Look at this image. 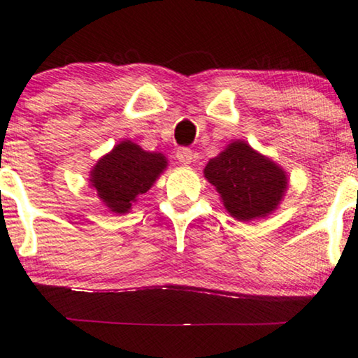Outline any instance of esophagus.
<instances>
[{
  "mask_svg": "<svg viewBox=\"0 0 358 358\" xmlns=\"http://www.w3.org/2000/svg\"><path fill=\"white\" fill-rule=\"evenodd\" d=\"M175 157H176V160H178L180 164H183V165L192 164L193 158H194L192 148H188V147H180L178 150L175 152Z\"/></svg>",
  "mask_w": 358,
  "mask_h": 358,
  "instance_id": "obj_1",
  "label": "esophagus"
}]
</instances>
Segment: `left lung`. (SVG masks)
<instances>
[{
  "label": "left lung",
  "mask_w": 358,
  "mask_h": 358,
  "mask_svg": "<svg viewBox=\"0 0 358 358\" xmlns=\"http://www.w3.org/2000/svg\"><path fill=\"white\" fill-rule=\"evenodd\" d=\"M205 176L218 189L229 215L239 221L269 215L287 187L286 173L244 142H233L211 158Z\"/></svg>",
  "instance_id": "1"
}]
</instances>
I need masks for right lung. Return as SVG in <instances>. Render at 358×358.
Here are the masks:
<instances>
[{
	"instance_id": "right-lung-1",
	"label": "right lung",
	"mask_w": 358,
	"mask_h": 358,
	"mask_svg": "<svg viewBox=\"0 0 358 358\" xmlns=\"http://www.w3.org/2000/svg\"><path fill=\"white\" fill-rule=\"evenodd\" d=\"M165 166L162 153L145 152L127 140L97 162L90 182L112 211L127 213L138 194L150 189Z\"/></svg>"
}]
</instances>
